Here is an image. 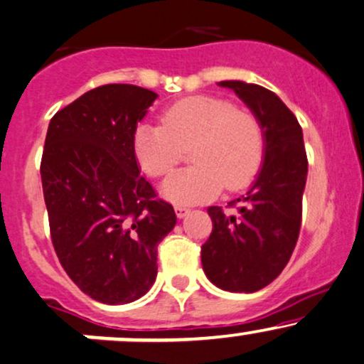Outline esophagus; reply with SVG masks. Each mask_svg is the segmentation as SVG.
<instances>
[{"label": "esophagus", "instance_id": "1", "mask_svg": "<svg viewBox=\"0 0 364 364\" xmlns=\"http://www.w3.org/2000/svg\"><path fill=\"white\" fill-rule=\"evenodd\" d=\"M174 210H176V215H178L179 219L185 218V215L190 213V209H188V207H186V205H176Z\"/></svg>", "mask_w": 364, "mask_h": 364}]
</instances>
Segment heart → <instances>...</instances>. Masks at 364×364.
<instances>
[{"label": "heart", "instance_id": "heart-1", "mask_svg": "<svg viewBox=\"0 0 364 364\" xmlns=\"http://www.w3.org/2000/svg\"><path fill=\"white\" fill-rule=\"evenodd\" d=\"M264 129L254 114L215 97H186L167 107L162 126L141 124L133 149L146 174L161 178L174 169L191 149L193 166L164 181V197L195 203L215 197L225 186H249L264 159Z\"/></svg>", "mask_w": 364, "mask_h": 364}]
</instances>
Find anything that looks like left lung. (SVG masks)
<instances>
[{
	"label": "left lung",
	"instance_id": "1",
	"mask_svg": "<svg viewBox=\"0 0 364 364\" xmlns=\"http://www.w3.org/2000/svg\"><path fill=\"white\" fill-rule=\"evenodd\" d=\"M219 86L233 90L262 124L264 161L249 191L230 203H240L237 214L207 209L213 233L202 245V267L219 289L252 294L282 273L295 249L307 155L301 124L273 91L243 81Z\"/></svg>",
	"mask_w": 364,
	"mask_h": 364
}]
</instances>
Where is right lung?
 Returning <instances> with one entry per match:
<instances>
[{"instance_id":"1","label":"right lung","mask_w":364,"mask_h":364,"mask_svg":"<svg viewBox=\"0 0 364 364\" xmlns=\"http://www.w3.org/2000/svg\"><path fill=\"white\" fill-rule=\"evenodd\" d=\"M157 93L105 85L51 117L41 181L51 242L65 273L103 304H127L157 277V245L176 225L171 203L139 174L133 136Z\"/></svg>"}]
</instances>
